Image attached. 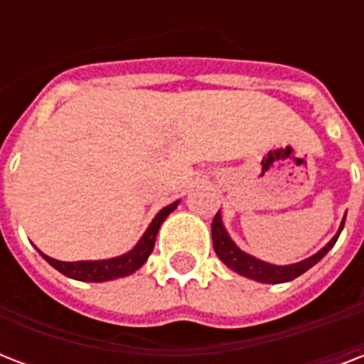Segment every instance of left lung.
Masks as SVG:
<instances>
[{"mask_svg":"<svg viewBox=\"0 0 364 364\" xmlns=\"http://www.w3.org/2000/svg\"><path fill=\"white\" fill-rule=\"evenodd\" d=\"M344 223L346 217L342 219V225H340L338 232L334 234V238L331 240L321 251H317L316 255H311L308 259L300 260L296 264L287 266L270 264V262H264V260H259L255 259V257H251V255L243 253L242 249L232 242V238L228 236L227 228L223 225L221 211H217V215L213 217V223H211V238H213V249H215L217 257H219L230 270L236 272V274L260 283H285L294 279V277L302 276L306 270H310L311 266L317 264V262L333 249V245L336 243V240H338L340 232H342V228H344Z\"/></svg>","mask_w":364,"mask_h":364,"instance_id":"1","label":"left lung"}]
</instances>
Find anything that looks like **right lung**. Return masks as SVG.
<instances>
[{"label":"right lung","mask_w":364,"mask_h":364,"mask_svg":"<svg viewBox=\"0 0 364 364\" xmlns=\"http://www.w3.org/2000/svg\"><path fill=\"white\" fill-rule=\"evenodd\" d=\"M179 200L173 202V204L166 205L156 213V217L153 219V223L149 225V228L145 230V234L141 236V240L136 243V247L130 249L128 253L121 255V257H115V259L107 260H77V262H64V260H56L53 257H47L45 253H41V257L47 260L48 264L56 268L58 272H62L64 276L71 277V279H79V282H109V279H117V277H124L134 274L136 270H139L145 260L149 259V255L153 253L154 242H156V234H159L160 225L164 223V219L170 215L171 211L176 210Z\"/></svg>","instance_id":"add662e5"}]
</instances>
